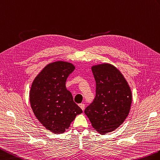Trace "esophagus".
I'll return each instance as SVG.
<instances>
[{"label": "esophagus", "mask_w": 160, "mask_h": 160, "mask_svg": "<svg viewBox=\"0 0 160 160\" xmlns=\"http://www.w3.org/2000/svg\"><path fill=\"white\" fill-rule=\"evenodd\" d=\"M79 107L81 108V109L83 110H84V109H85V104H83V103H81V104H79Z\"/></svg>", "instance_id": "esophagus-1"}]
</instances>
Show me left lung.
Listing matches in <instances>:
<instances>
[{"label":"left lung","instance_id":"1","mask_svg":"<svg viewBox=\"0 0 160 160\" xmlns=\"http://www.w3.org/2000/svg\"><path fill=\"white\" fill-rule=\"evenodd\" d=\"M96 81V97L85 109L92 125L100 134L111 132L128 116L132 94L121 72L109 63L92 67Z\"/></svg>","mask_w":160,"mask_h":160}]
</instances>
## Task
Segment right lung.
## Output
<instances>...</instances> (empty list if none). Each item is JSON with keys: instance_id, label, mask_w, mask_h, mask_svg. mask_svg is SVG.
Masks as SVG:
<instances>
[{"instance_id": "1", "label": "right lung", "mask_w": 160, "mask_h": 160, "mask_svg": "<svg viewBox=\"0 0 160 160\" xmlns=\"http://www.w3.org/2000/svg\"><path fill=\"white\" fill-rule=\"evenodd\" d=\"M72 63L55 62L48 64L35 78L29 97L35 117L45 128L63 133L83 111L67 90V78L74 70Z\"/></svg>"}]
</instances>
